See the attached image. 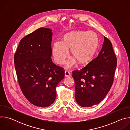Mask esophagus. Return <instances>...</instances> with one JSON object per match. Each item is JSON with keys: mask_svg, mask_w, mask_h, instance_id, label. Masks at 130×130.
Masks as SVG:
<instances>
[{"mask_svg": "<svg viewBox=\"0 0 130 130\" xmlns=\"http://www.w3.org/2000/svg\"><path fill=\"white\" fill-rule=\"evenodd\" d=\"M70 76V73L68 71H65V77H69Z\"/></svg>", "mask_w": 130, "mask_h": 130, "instance_id": "obj_1", "label": "esophagus"}]
</instances>
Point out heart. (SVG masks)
I'll list each match as a JSON object with an SVG mask.
<instances>
[{
	"label": "heart",
	"mask_w": 130,
	"mask_h": 130,
	"mask_svg": "<svg viewBox=\"0 0 130 130\" xmlns=\"http://www.w3.org/2000/svg\"><path fill=\"white\" fill-rule=\"evenodd\" d=\"M98 45V36L95 32L71 31L63 36L62 42H56L53 44L52 55L55 62L62 65L68 57L70 49L73 57L66 64V67L69 68L77 61L80 64L88 63L94 57Z\"/></svg>",
	"instance_id": "1"
}]
</instances>
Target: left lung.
<instances>
[{
  "label": "left lung",
  "mask_w": 130,
  "mask_h": 130,
  "mask_svg": "<svg viewBox=\"0 0 130 130\" xmlns=\"http://www.w3.org/2000/svg\"><path fill=\"white\" fill-rule=\"evenodd\" d=\"M117 59L110 41L104 36L98 57L80 70L72 71L75 98L83 107H91L103 100L113 84Z\"/></svg>",
  "instance_id": "obj_1"
}]
</instances>
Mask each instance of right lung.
<instances>
[{"mask_svg": "<svg viewBox=\"0 0 130 130\" xmlns=\"http://www.w3.org/2000/svg\"><path fill=\"white\" fill-rule=\"evenodd\" d=\"M53 33L40 28L23 38L14 55L15 68L20 87L28 101L42 107L56 98V88L64 78L63 68L51 61Z\"/></svg>", "mask_w": 130, "mask_h": 130, "instance_id": "1", "label": "right lung"}]
</instances>
